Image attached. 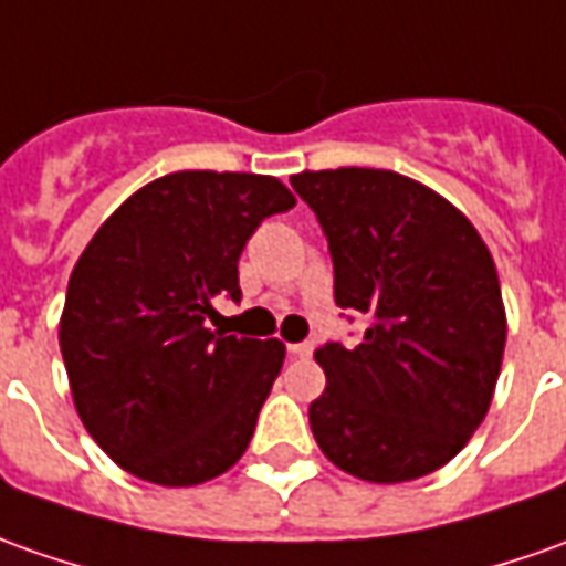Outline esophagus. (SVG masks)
<instances>
[{
	"instance_id": "34e87169",
	"label": "esophagus",
	"mask_w": 566,
	"mask_h": 566,
	"mask_svg": "<svg viewBox=\"0 0 566 566\" xmlns=\"http://www.w3.org/2000/svg\"><path fill=\"white\" fill-rule=\"evenodd\" d=\"M290 354L292 357H311V354H314V345H311V342H295V345H290Z\"/></svg>"
}]
</instances>
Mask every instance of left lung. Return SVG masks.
Wrapping results in <instances>:
<instances>
[{
    "label": "left lung",
    "mask_w": 566,
    "mask_h": 566,
    "mask_svg": "<svg viewBox=\"0 0 566 566\" xmlns=\"http://www.w3.org/2000/svg\"><path fill=\"white\" fill-rule=\"evenodd\" d=\"M329 240L335 305L369 317L360 345L314 350L307 416L323 455L369 484L443 469L484 422L505 350L490 249L438 190L388 169L290 178Z\"/></svg>",
    "instance_id": "left-lung-1"
}]
</instances>
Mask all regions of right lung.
<instances>
[{
  "mask_svg": "<svg viewBox=\"0 0 566 566\" xmlns=\"http://www.w3.org/2000/svg\"><path fill=\"white\" fill-rule=\"evenodd\" d=\"M292 206L274 175L171 171L82 249L57 342L82 424L119 469L197 486L240 462L286 345L218 335L206 317L216 295L240 298L245 240Z\"/></svg>",
  "mask_w": 566,
  "mask_h": 566,
  "instance_id": "add662e5",
  "label": "right lung"
}]
</instances>
